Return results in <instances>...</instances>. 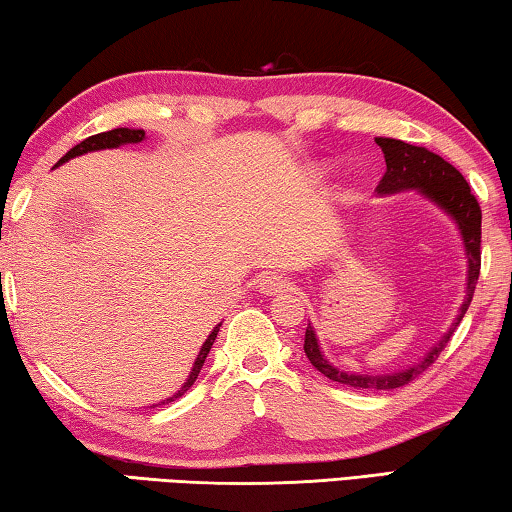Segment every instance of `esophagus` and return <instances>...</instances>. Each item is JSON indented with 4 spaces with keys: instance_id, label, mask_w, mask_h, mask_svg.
<instances>
[{
    "instance_id": "34e87169",
    "label": "esophagus",
    "mask_w": 512,
    "mask_h": 512,
    "mask_svg": "<svg viewBox=\"0 0 512 512\" xmlns=\"http://www.w3.org/2000/svg\"><path fill=\"white\" fill-rule=\"evenodd\" d=\"M258 288H261L263 295H279V292H286L290 288V281L281 274H265L258 281Z\"/></svg>"
}]
</instances>
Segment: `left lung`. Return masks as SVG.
Here are the masks:
<instances>
[{
	"mask_svg": "<svg viewBox=\"0 0 512 512\" xmlns=\"http://www.w3.org/2000/svg\"><path fill=\"white\" fill-rule=\"evenodd\" d=\"M376 145L381 147V152L385 156V174L381 177L379 186H376V192H381V195H390V192L415 188L431 201H435L440 208H445V211L456 220L460 236H463V242H465V254L469 261L465 301L463 306H460V315L456 317V322L451 324L449 333L442 335V340L424 356L422 363H415L404 372L367 376V374H349V372L338 370V367H333L329 360L322 356L311 324H308L306 329L304 351L315 370L322 372L326 379L338 381L342 385H351V388H358V390L360 388L395 390L413 381L415 376H420L422 372L429 370V367L442 354V349L447 347V342L451 340V335H454L456 326L467 313L469 301L474 297V288L481 272V206L479 201H476L474 192L469 188V183L465 181L463 174H460L454 165L447 163L442 156L429 152L426 147L408 145V142L395 140V138H376Z\"/></svg>",
	"mask_w": 512,
	"mask_h": 512,
	"instance_id": "8db88e82",
	"label": "left lung"
}]
</instances>
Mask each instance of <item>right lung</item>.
<instances>
[{
  "instance_id": "right-lung-1",
  "label": "right lung",
  "mask_w": 512,
  "mask_h": 512,
  "mask_svg": "<svg viewBox=\"0 0 512 512\" xmlns=\"http://www.w3.org/2000/svg\"><path fill=\"white\" fill-rule=\"evenodd\" d=\"M142 138H145V131H142V129H122V127H120V129H113V131L97 133V136H90V138H86V140H81L77 147H72L70 152H67L56 165L70 161V158H74V156H81V154H88V152H97V149H113V147L127 145V142H140ZM217 331H220V324L215 326V329L211 331V335H208V338H206L204 345H201V351H199V356H197V360H195V365H192V372H190V376H188V381L183 383V388L177 392V395L170 397L167 401L179 399V397L183 395V392H188L190 385L197 381L201 365H204L208 351H211L213 342H215V338H217ZM161 404H165V401H161Z\"/></svg>"
}]
</instances>
